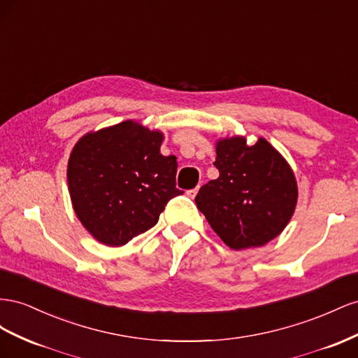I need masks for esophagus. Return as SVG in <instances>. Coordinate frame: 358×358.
<instances>
[{"label": "esophagus", "mask_w": 358, "mask_h": 358, "mask_svg": "<svg viewBox=\"0 0 358 358\" xmlns=\"http://www.w3.org/2000/svg\"><path fill=\"white\" fill-rule=\"evenodd\" d=\"M196 193H198V187L196 189H190V190H187V196L193 199V198L196 196Z\"/></svg>", "instance_id": "obj_1"}]
</instances>
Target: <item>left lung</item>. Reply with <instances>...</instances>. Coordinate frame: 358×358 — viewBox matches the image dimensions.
<instances>
[{"label": "left lung", "mask_w": 358, "mask_h": 358, "mask_svg": "<svg viewBox=\"0 0 358 358\" xmlns=\"http://www.w3.org/2000/svg\"><path fill=\"white\" fill-rule=\"evenodd\" d=\"M219 177L195 198L213 231L228 248H261L287 228L299 189L294 171L267 139L248 145L244 136L216 142Z\"/></svg>", "instance_id": "1"}]
</instances>
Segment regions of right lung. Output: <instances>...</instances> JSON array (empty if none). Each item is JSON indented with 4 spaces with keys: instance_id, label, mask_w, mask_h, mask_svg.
Segmentation results:
<instances>
[{
    "instance_id": "add662e5",
    "label": "right lung",
    "mask_w": 358,
    "mask_h": 358,
    "mask_svg": "<svg viewBox=\"0 0 358 358\" xmlns=\"http://www.w3.org/2000/svg\"><path fill=\"white\" fill-rule=\"evenodd\" d=\"M163 134L136 121L80 138L67 165L71 206L99 243L124 246L155 227L173 196L177 157L160 155Z\"/></svg>"
}]
</instances>
